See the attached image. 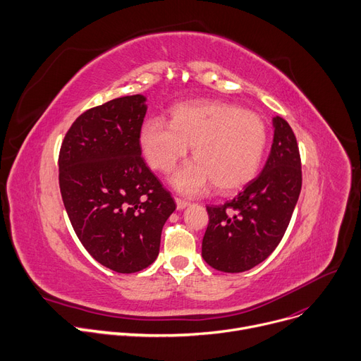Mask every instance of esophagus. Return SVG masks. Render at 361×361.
I'll list each match as a JSON object with an SVG mask.
<instances>
[{
    "label": "esophagus",
    "mask_w": 361,
    "mask_h": 361,
    "mask_svg": "<svg viewBox=\"0 0 361 361\" xmlns=\"http://www.w3.org/2000/svg\"><path fill=\"white\" fill-rule=\"evenodd\" d=\"M176 203H177V209H178V210H183V209H185V207L190 204L188 202L181 200V199H176Z\"/></svg>",
    "instance_id": "34e87169"
}]
</instances>
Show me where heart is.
<instances>
[{"instance_id":"obj_1","label":"heart","mask_w":361,"mask_h":361,"mask_svg":"<svg viewBox=\"0 0 361 361\" xmlns=\"http://www.w3.org/2000/svg\"><path fill=\"white\" fill-rule=\"evenodd\" d=\"M170 123L149 118L140 129V148L151 166L171 171L193 147L195 161L171 177L181 195L195 197L214 183L224 193L247 185L257 176L267 148V126L254 111L221 102L176 104Z\"/></svg>"}]
</instances>
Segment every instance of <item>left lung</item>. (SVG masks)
<instances>
[{
	"instance_id": "obj_1",
	"label": "left lung",
	"mask_w": 361,
	"mask_h": 361,
	"mask_svg": "<svg viewBox=\"0 0 361 361\" xmlns=\"http://www.w3.org/2000/svg\"><path fill=\"white\" fill-rule=\"evenodd\" d=\"M273 128L271 151L257 178L231 202L207 206L202 257L219 271L243 273L258 266L289 226L302 188L300 155L283 117H273Z\"/></svg>"
}]
</instances>
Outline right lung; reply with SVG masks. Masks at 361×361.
<instances>
[{
    "mask_svg": "<svg viewBox=\"0 0 361 361\" xmlns=\"http://www.w3.org/2000/svg\"><path fill=\"white\" fill-rule=\"evenodd\" d=\"M145 95L110 100L82 113L59 152V187L72 228L90 255L116 273L157 259L176 202L142 159Z\"/></svg>",
    "mask_w": 361,
    "mask_h": 361,
    "instance_id": "obj_1",
    "label": "right lung"
}]
</instances>
